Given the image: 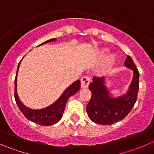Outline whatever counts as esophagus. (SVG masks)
Here are the masks:
<instances>
[{
  "label": "esophagus",
  "mask_w": 154,
  "mask_h": 154,
  "mask_svg": "<svg viewBox=\"0 0 154 154\" xmlns=\"http://www.w3.org/2000/svg\"><path fill=\"white\" fill-rule=\"evenodd\" d=\"M90 81H91V79L88 76H84L83 78L81 79V88H86L88 87Z\"/></svg>",
  "instance_id": "34e87169"
}]
</instances>
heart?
<instances>
[{"mask_svg":"<svg viewBox=\"0 0 154 154\" xmlns=\"http://www.w3.org/2000/svg\"><path fill=\"white\" fill-rule=\"evenodd\" d=\"M105 51H103V52L102 53V54H103V53L105 52ZM115 60V57L113 55H110V56H109L108 57H107V59H106V62H107V63H113V61H114Z\"/></svg>","mask_w":154,"mask_h":154,"instance_id":"heart-1","label":"heart"}]
</instances>
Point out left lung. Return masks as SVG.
<instances>
[{"label":"left lung","mask_w":154,"mask_h":154,"mask_svg":"<svg viewBox=\"0 0 154 154\" xmlns=\"http://www.w3.org/2000/svg\"><path fill=\"white\" fill-rule=\"evenodd\" d=\"M125 66L133 71V77L125 94L112 97L105 86L104 77H93L88 88L91 97L86 106L87 114L93 122L101 125H112L129 114L137 100L139 72L134 62L127 56Z\"/></svg>","instance_id":"8db88e82"}]
</instances>
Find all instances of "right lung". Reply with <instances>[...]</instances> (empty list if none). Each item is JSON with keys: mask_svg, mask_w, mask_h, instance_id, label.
Segmentation results:
<instances>
[{"mask_svg": "<svg viewBox=\"0 0 154 154\" xmlns=\"http://www.w3.org/2000/svg\"><path fill=\"white\" fill-rule=\"evenodd\" d=\"M56 40H57L56 38H51V39L42 43L39 45H42L45 43L55 42ZM21 61L18 63V69H17L16 75H15V93H14V95H15L17 106H18L22 114L28 120L34 122V123L38 124L42 126H51L57 123L58 122H60V120L63 117L66 102L68 101V98L71 96L74 95L75 93H77L80 88V80H77L74 83H73L71 86H68L65 90L64 92L62 94V95L59 97L58 100L51 105L45 107V108L41 109H29L28 107L24 106L21 103L20 99L18 98V96L17 94V75H18V68L20 66Z\"/></svg>", "mask_w": 154, "mask_h": 154, "instance_id": "1", "label": "right lung"}]
</instances>
